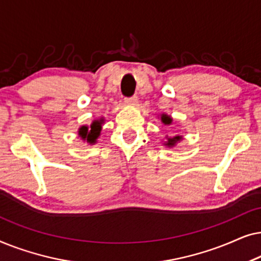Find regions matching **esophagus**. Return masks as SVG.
Here are the masks:
<instances>
[{"mask_svg": "<svg viewBox=\"0 0 261 261\" xmlns=\"http://www.w3.org/2000/svg\"><path fill=\"white\" fill-rule=\"evenodd\" d=\"M137 102H138L137 96H132V97L124 98V103H126V105H128V106H134Z\"/></svg>", "mask_w": 261, "mask_h": 261, "instance_id": "34e87169", "label": "esophagus"}]
</instances>
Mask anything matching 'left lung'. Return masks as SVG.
Returning <instances> with one entry per match:
<instances>
[{"instance_id": "left-lung-1", "label": "left lung", "mask_w": 261, "mask_h": 261, "mask_svg": "<svg viewBox=\"0 0 261 261\" xmlns=\"http://www.w3.org/2000/svg\"><path fill=\"white\" fill-rule=\"evenodd\" d=\"M162 121H163V123H165V124H170L171 123V117L170 116H167V115H163L162 116ZM178 141H180V137H174V138H167V141H166V146H169V147H172V146H174L176 145V142H178Z\"/></svg>"}]
</instances>
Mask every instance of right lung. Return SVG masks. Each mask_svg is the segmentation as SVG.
<instances>
[{
  "label": "right lung",
  "mask_w": 261,
  "mask_h": 261,
  "mask_svg": "<svg viewBox=\"0 0 261 261\" xmlns=\"http://www.w3.org/2000/svg\"><path fill=\"white\" fill-rule=\"evenodd\" d=\"M103 122V120H98V121H94L90 128H88L87 126H83L80 128V135L83 139H87L88 142L90 144H94L96 141V139L98 138L99 133H101V123Z\"/></svg>",
  "instance_id": "add662e5"
}]
</instances>
